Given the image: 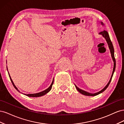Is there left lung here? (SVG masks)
I'll return each instance as SVG.
<instances>
[{"label": "left lung", "instance_id": "1", "mask_svg": "<svg viewBox=\"0 0 124 124\" xmlns=\"http://www.w3.org/2000/svg\"><path fill=\"white\" fill-rule=\"evenodd\" d=\"M100 24L101 25H102V26L104 25L103 23H102V22H100ZM99 35H102V37H103V38H104V39H106L107 42L108 43V48H109L110 49V53H111V56H112V60H113V62H114V66H113V72H112V75H111V78L110 79V81H108V83L107 84V85L105 86V87L102 89L100 91L97 92V93H89L87 92H86L85 91H83V90H82L80 88H79L77 86L75 85V86H76V87L77 88V89L78 90V92H80L81 93H82V94H83L84 95H85V96H96V95H98L99 94H100V93H102L103 92H104L105 90H106L107 87H108V86L109 85L110 82L111 81V80H112V77H113V74H114V72L115 71V67H116V61H115V57H114V47H113V44H112V43L111 42V39L110 38V36L109 35H108V32L106 31H101L99 33Z\"/></svg>", "mask_w": 124, "mask_h": 124}]
</instances>
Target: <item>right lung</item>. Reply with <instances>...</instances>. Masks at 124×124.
<instances>
[{
    "instance_id": "add662e5",
    "label": "right lung",
    "mask_w": 124,
    "mask_h": 124,
    "mask_svg": "<svg viewBox=\"0 0 124 124\" xmlns=\"http://www.w3.org/2000/svg\"><path fill=\"white\" fill-rule=\"evenodd\" d=\"M7 70H8V68H7ZM8 73H9V72H8ZM9 76L10 78V80H11V82H12V83L13 86L14 87V88H16L18 92H20V93H21V92H20L19 90H18V88L16 87V86L14 85V83H13V81H12V78H11V77H10V76L9 73ZM53 82H54V79H53V81H52V84H51V85L50 86V87H48V88H47V89H46V90H44V91H42V92H41L38 93H29V94H26V93H23V94H24V95H26V96H28V97H38L42 96H43V95H46V93H48V92H49L51 91V89H52V85H53Z\"/></svg>"
}]
</instances>
